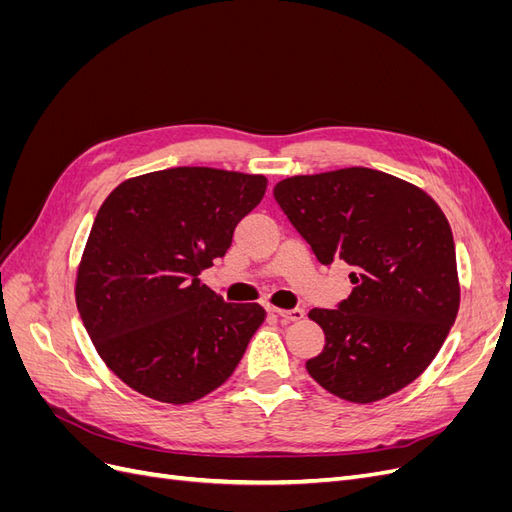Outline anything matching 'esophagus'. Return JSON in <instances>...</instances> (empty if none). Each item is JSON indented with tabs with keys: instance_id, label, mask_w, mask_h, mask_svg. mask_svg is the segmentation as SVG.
Returning a JSON list of instances; mask_svg holds the SVG:
<instances>
[{
	"instance_id": "obj_1",
	"label": "esophagus",
	"mask_w": 512,
	"mask_h": 512,
	"mask_svg": "<svg viewBox=\"0 0 512 512\" xmlns=\"http://www.w3.org/2000/svg\"><path fill=\"white\" fill-rule=\"evenodd\" d=\"M271 312L280 316L284 322H297L305 316L303 309H277V307H271Z\"/></svg>"
}]
</instances>
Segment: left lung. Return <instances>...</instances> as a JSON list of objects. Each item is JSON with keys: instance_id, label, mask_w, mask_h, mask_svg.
Wrapping results in <instances>:
<instances>
[{"instance_id": "8db88e82", "label": "left lung", "mask_w": 512, "mask_h": 512, "mask_svg": "<svg viewBox=\"0 0 512 512\" xmlns=\"http://www.w3.org/2000/svg\"><path fill=\"white\" fill-rule=\"evenodd\" d=\"M277 205L322 265L354 267L337 309H312L324 350L307 371L324 391L374 404L436 359L459 312L451 226L416 185L352 166L297 175L273 188Z\"/></svg>"}]
</instances>
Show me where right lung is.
<instances>
[{
	"label": "right lung",
	"mask_w": 512,
	"mask_h": 512,
	"mask_svg": "<svg viewBox=\"0 0 512 512\" xmlns=\"http://www.w3.org/2000/svg\"><path fill=\"white\" fill-rule=\"evenodd\" d=\"M265 190V175L179 166L126 179L102 203L74 297L100 359L136 393L192 404L237 369L267 312L224 303L198 275Z\"/></svg>",
	"instance_id": "obj_1"
}]
</instances>
